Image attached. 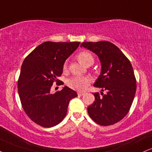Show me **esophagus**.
<instances>
[{
	"label": "esophagus",
	"mask_w": 152,
	"mask_h": 152,
	"mask_svg": "<svg viewBox=\"0 0 152 152\" xmlns=\"http://www.w3.org/2000/svg\"><path fill=\"white\" fill-rule=\"evenodd\" d=\"M84 94H85V93H84V92H78V96H83Z\"/></svg>",
	"instance_id": "obj_1"
}]
</instances>
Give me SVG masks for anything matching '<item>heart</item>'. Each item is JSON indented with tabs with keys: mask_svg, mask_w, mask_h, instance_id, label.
<instances>
[{
	"mask_svg": "<svg viewBox=\"0 0 152 152\" xmlns=\"http://www.w3.org/2000/svg\"><path fill=\"white\" fill-rule=\"evenodd\" d=\"M77 58L80 63L84 66H88L92 64L94 61V58L92 54L88 51H81L77 54ZM67 68V64L65 62L64 64L63 69L66 70ZM91 83V79L88 77L85 76H74L71 78L67 82L69 87L76 91H83L90 85Z\"/></svg>",
	"mask_w": 152,
	"mask_h": 152,
	"instance_id": "obj_1",
	"label": "heart"
}]
</instances>
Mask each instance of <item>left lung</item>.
<instances>
[{
  "label": "left lung",
  "instance_id": "obj_1",
  "mask_svg": "<svg viewBox=\"0 0 152 152\" xmlns=\"http://www.w3.org/2000/svg\"><path fill=\"white\" fill-rule=\"evenodd\" d=\"M81 47L98 55L101 73L94 86L107 94L94 93L95 101L88 107L90 118L98 125H112L122 120L130 109L137 89L130 61L118 47L107 41L83 42Z\"/></svg>",
  "mask_w": 152,
  "mask_h": 152
}]
</instances>
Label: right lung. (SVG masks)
<instances>
[{
  "mask_svg": "<svg viewBox=\"0 0 152 152\" xmlns=\"http://www.w3.org/2000/svg\"><path fill=\"white\" fill-rule=\"evenodd\" d=\"M80 43L45 42L23 61L18 81V94L24 111L38 125L52 127L60 123L66 115L69 101L78 96L67 86L54 94L50 90L54 82L60 81L57 78L61 76L66 59Z\"/></svg>",
  "mask_w": 152,
  "mask_h": 152,
  "instance_id": "1",
  "label": "right lung"
}]
</instances>
